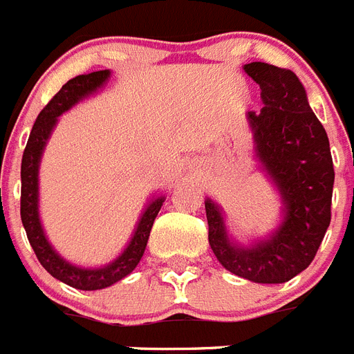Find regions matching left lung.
<instances>
[{"label":"left lung","mask_w":354,"mask_h":354,"mask_svg":"<svg viewBox=\"0 0 354 354\" xmlns=\"http://www.w3.org/2000/svg\"><path fill=\"white\" fill-rule=\"evenodd\" d=\"M243 68L260 85L266 103L258 114L249 112V123L261 165L280 189L286 218L269 240L242 249L229 242L222 214L207 200L209 245L232 274L257 283H283L315 260L331 223V149L297 74L263 62Z\"/></svg>","instance_id":"left-lung-1"}]
</instances>
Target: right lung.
Returning a JSON list of instances; mask_svg holds the SVG:
<instances>
[{
    "instance_id": "obj_1",
    "label": "right lung",
    "mask_w": 354,
    "mask_h": 354,
    "mask_svg": "<svg viewBox=\"0 0 354 354\" xmlns=\"http://www.w3.org/2000/svg\"><path fill=\"white\" fill-rule=\"evenodd\" d=\"M109 74H111L109 71H97V73L82 74V76L68 80L54 94L53 100L43 107V111L37 114L21 160V222L25 227V232H27L28 242L32 245L39 263L47 269V272H50L54 278H57L63 283L82 289V291L105 289V287L116 283L134 271V267L142 260L154 218L158 216L163 203V198H156L145 209L127 249L123 251V254L118 260H114L111 266L103 267V269H80V267L71 266L63 258L57 257L50 243L47 242L45 234H43L39 216H37V167H39L43 147L50 136V131L56 125L57 116L62 112L68 111L82 97L94 93L100 85L105 83Z\"/></svg>"
}]
</instances>
